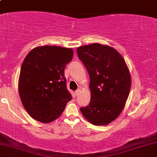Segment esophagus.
Listing matches in <instances>:
<instances>
[{
	"instance_id": "esophagus-1",
	"label": "esophagus",
	"mask_w": 157,
	"mask_h": 157,
	"mask_svg": "<svg viewBox=\"0 0 157 157\" xmlns=\"http://www.w3.org/2000/svg\"><path fill=\"white\" fill-rule=\"evenodd\" d=\"M80 89H77V91H75V94H76V95H78V94H79V93H80Z\"/></svg>"
}]
</instances>
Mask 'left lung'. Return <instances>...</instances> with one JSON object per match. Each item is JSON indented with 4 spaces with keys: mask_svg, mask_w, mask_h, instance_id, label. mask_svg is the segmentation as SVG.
Returning a JSON list of instances; mask_svg holds the SVG:
<instances>
[{
    "mask_svg": "<svg viewBox=\"0 0 157 157\" xmlns=\"http://www.w3.org/2000/svg\"><path fill=\"white\" fill-rule=\"evenodd\" d=\"M77 52L90 77V103L80 111L92 124H109L119 116L128 98L131 87L128 67L110 46L94 43L77 48Z\"/></svg>",
    "mask_w": 157,
    "mask_h": 157,
    "instance_id": "1",
    "label": "left lung"
}]
</instances>
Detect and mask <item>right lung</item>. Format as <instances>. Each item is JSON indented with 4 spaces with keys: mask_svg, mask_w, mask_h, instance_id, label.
<instances>
[{
    "mask_svg": "<svg viewBox=\"0 0 157 157\" xmlns=\"http://www.w3.org/2000/svg\"><path fill=\"white\" fill-rule=\"evenodd\" d=\"M74 56L71 48L44 45L31 50L21 68L18 92L33 119L52 122L61 115L71 95L66 89L65 68Z\"/></svg>",
    "mask_w": 157,
    "mask_h": 157,
    "instance_id": "add662e5",
    "label": "right lung"
}]
</instances>
